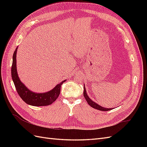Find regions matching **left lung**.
<instances>
[{
    "label": "left lung",
    "mask_w": 147,
    "mask_h": 147,
    "mask_svg": "<svg viewBox=\"0 0 147 147\" xmlns=\"http://www.w3.org/2000/svg\"><path fill=\"white\" fill-rule=\"evenodd\" d=\"M83 96L84 97V98H85L86 100L87 101L88 104L90 105L91 107L94 108L95 109H97V110H100V111H109V110H112L113 109H107V108H105V107H102L99 105L97 104V103H96L95 102H94L93 100H92L90 97H89V96H88L87 94V92H86V88H85V86H84V92H83Z\"/></svg>",
    "instance_id": "8db88e82"
}]
</instances>
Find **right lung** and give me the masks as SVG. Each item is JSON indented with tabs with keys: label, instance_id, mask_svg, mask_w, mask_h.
I'll return each instance as SVG.
<instances>
[{
	"label": "right lung",
	"instance_id": "1",
	"mask_svg": "<svg viewBox=\"0 0 147 147\" xmlns=\"http://www.w3.org/2000/svg\"><path fill=\"white\" fill-rule=\"evenodd\" d=\"M17 50L18 47L16 48L13 55L11 77L19 96L26 104L32 106H46L53 104L58 97L60 94L61 86L66 80H63L60 83L57 84L51 90L46 92L37 93L29 90L25 86V84L21 82L18 75L16 68Z\"/></svg>",
	"mask_w": 147,
	"mask_h": 147
}]
</instances>
